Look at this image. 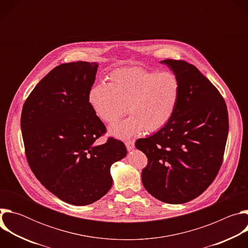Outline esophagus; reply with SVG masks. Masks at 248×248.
<instances>
[{"instance_id": "esophagus-1", "label": "esophagus", "mask_w": 248, "mask_h": 248, "mask_svg": "<svg viewBox=\"0 0 248 248\" xmlns=\"http://www.w3.org/2000/svg\"><path fill=\"white\" fill-rule=\"evenodd\" d=\"M125 146H126V149L128 151L132 150L134 148V140H128V141H125Z\"/></svg>"}]
</instances>
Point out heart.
Wrapping results in <instances>:
<instances>
[{
    "instance_id": "b5f03b06",
    "label": "heart",
    "mask_w": 248,
    "mask_h": 248,
    "mask_svg": "<svg viewBox=\"0 0 248 248\" xmlns=\"http://www.w3.org/2000/svg\"><path fill=\"white\" fill-rule=\"evenodd\" d=\"M180 96L181 83L173 74L128 67L112 72L109 83L93 86L88 102L94 114L107 124L122 118L127 107L131 116L111 127L112 134L126 138L142 129L153 132L165 126L175 111Z\"/></svg>"
}]
</instances>
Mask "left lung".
I'll return each mask as SVG.
<instances>
[{
    "label": "left lung",
    "instance_id": "obj_1",
    "mask_svg": "<svg viewBox=\"0 0 248 248\" xmlns=\"http://www.w3.org/2000/svg\"><path fill=\"white\" fill-rule=\"evenodd\" d=\"M179 78L181 96L169 123L136 140L148 164L141 178L145 189L165 203L182 204L202 194L222 166L229 132L226 102L196 66L164 60Z\"/></svg>",
    "mask_w": 248,
    "mask_h": 248
}]
</instances>
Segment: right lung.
<instances>
[{"instance_id":"add662e5","label":"right lung","mask_w":248,"mask_h":248,"mask_svg":"<svg viewBox=\"0 0 248 248\" xmlns=\"http://www.w3.org/2000/svg\"><path fill=\"white\" fill-rule=\"evenodd\" d=\"M98 63H62L40 80L23 104L20 126L28 165L61 200L91 204L113 185L111 166L126 155L113 137L97 145L107 129L88 102Z\"/></svg>"}]
</instances>
